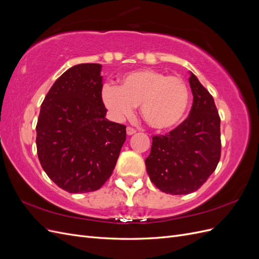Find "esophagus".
<instances>
[{"label":"esophagus","mask_w":259,"mask_h":259,"mask_svg":"<svg viewBox=\"0 0 259 259\" xmlns=\"http://www.w3.org/2000/svg\"><path fill=\"white\" fill-rule=\"evenodd\" d=\"M136 133V130L135 128H133V127H131V126H128L127 128H126V134L128 135V136H131V135H133V134H135Z\"/></svg>","instance_id":"34e87169"}]
</instances>
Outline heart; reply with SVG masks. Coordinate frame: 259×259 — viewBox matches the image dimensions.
<instances>
[{"label":"heart","mask_w":259,"mask_h":259,"mask_svg":"<svg viewBox=\"0 0 259 259\" xmlns=\"http://www.w3.org/2000/svg\"><path fill=\"white\" fill-rule=\"evenodd\" d=\"M101 98L115 120L130 116L140 105L144 120L159 131L175 127L189 106V91L183 79L151 69L124 75L120 88L106 85Z\"/></svg>","instance_id":"b5f03b06"}]
</instances>
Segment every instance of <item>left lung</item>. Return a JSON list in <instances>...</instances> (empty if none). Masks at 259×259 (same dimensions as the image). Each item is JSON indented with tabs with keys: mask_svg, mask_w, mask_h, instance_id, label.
<instances>
[{
	"mask_svg": "<svg viewBox=\"0 0 259 259\" xmlns=\"http://www.w3.org/2000/svg\"><path fill=\"white\" fill-rule=\"evenodd\" d=\"M189 83L193 95L189 115L168 134L153 135L145 160L151 182L169 194L198 190L221 159V117L213 96L193 73Z\"/></svg>",
	"mask_w": 259,
	"mask_h": 259,
	"instance_id": "8db88e82",
	"label": "left lung"
}]
</instances>
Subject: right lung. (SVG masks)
I'll return each instance as SVG.
<instances>
[{"label": "right lung", "instance_id": "add662e5", "mask_svg": "<svg viewBox=\"0 0 259 259\" xmlns=\"http://www.w3.org/2000/svg\"><path fill=\"white\" fill-rule=\"evenodd\" d=\"M101 65L68 69L41 105L36 150L48 176L70 193L96 191L111 176L126 126L106 119Z\"/></svg>", "mask_w": 259, "mask_h": 259}]
</instances>
